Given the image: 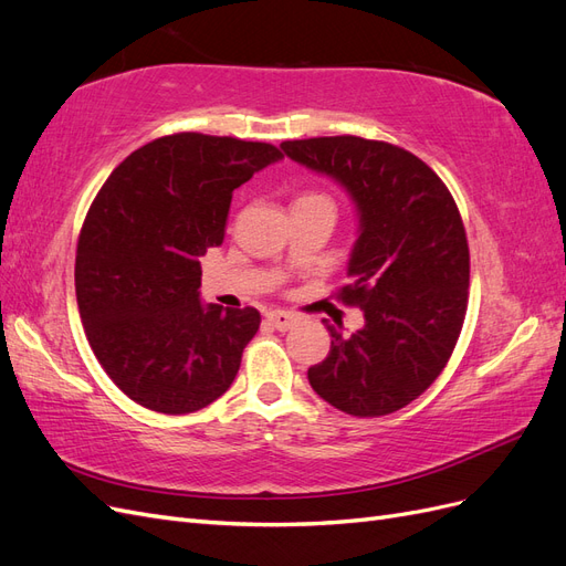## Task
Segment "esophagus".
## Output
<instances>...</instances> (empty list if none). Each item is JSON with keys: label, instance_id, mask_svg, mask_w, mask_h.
I'll use <instances>...</instances> for the list:
<instances>
[{"label": "esophagus", "instance_id": "obj_1", "mask_svg": "<svg viewBox=\"0 0 566 566\" xmlns=\"http://www.w3.org/2000/svg\"><path fill=\"white\" fill-rule=\"evenodd\" d=\"M266 321H269L276 331H290V328H293V325L297 323V318H295L293 314L281 312V310H276V312H266Z\"/></svg>", "mask_w": 566, "mask_h": 566}]
</instances>
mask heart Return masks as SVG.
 Masks as SVG:
<instances>
[{"mask_svg": "<svg viewBox=\"0 0 566 566\" xmlns=\"http://www.w3.org/2000/svg\"><path fill=\"white\" fill-rule=\"evenodd\" d=\"M304 198H323V196H304ZM304 198H300V200H304Z\"/></svg>", "mask_w": 566, "mask_h": 566, "instance_id": "obj_1", "label": "heart"}]
</instances>
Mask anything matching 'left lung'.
Wrapping results in <instances>:
<instances>
[{
	"instance_id": "1",
	"label": "left lung",
	"mask_w": 566,
	"mask_h": 566,
	"mask_svg": "<svg viewBox=\"0 0 566 566\" xmlns=\"http://www.w3.org/2000/svg\"><path fill=\"white\" fill-rule=\"evenodd\" d=\"M283 153L349 193L358 214L342 302L364 328L310 368L321 399L356 418L408 406L449 364L468 312L470 250L455 200L413 153L361 136L283 142Z\"/></svg>"
}]
</instances>
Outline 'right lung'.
I'll return each instance as SVG.
<instances>
[{"mask_svg": "<svg viewBox=\"0 0 566 566\" xmlns=\"http://www.w3.org/2000/svg\"><path fill=\"white\" fill-rule=\"evenodd\" d=\"M262 142L181 132L119 163L84 219L75 293L108 378L144 408L193 413L224 394L260 312L200 302V256L224 241L233 188L279 163Z\"/></svg>", "mask_w": 566, "mask_h": 566, "instance_id": "right-lung-1", "label": "right lung"}]
</instances>
